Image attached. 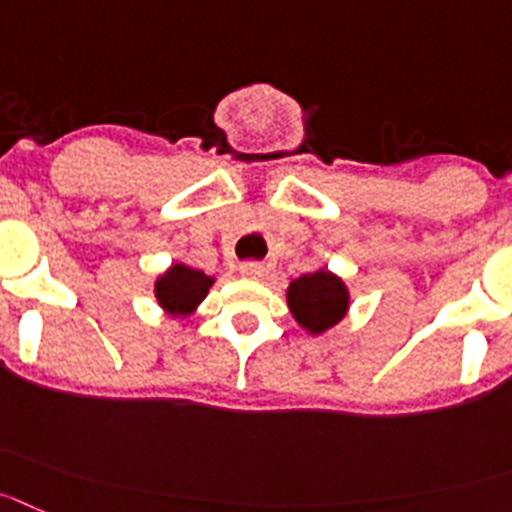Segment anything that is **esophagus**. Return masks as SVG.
I'll return each mask as SVG.
<instances>
[{"instance_id": "1", "label": "esophagus", "mask_w": 512, "mask_h": 512, "mask_svg": "<svg viewBox=\"0 0 512 512\" xmlns=\"http://www.w3.org/2000/svg\"><path fill=\"white\" fill-rule=\"evenodd\" d=\"M241 276H246V279H261L264 276V266L256 264V261H246V264H241Z\"/></svg>"}]
</instances>
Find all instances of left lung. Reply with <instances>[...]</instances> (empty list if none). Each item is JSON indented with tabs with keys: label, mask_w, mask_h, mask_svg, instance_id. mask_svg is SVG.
Instances as JSON below:
<instances>
[{
	"label": "left lung",
	"mask_w": 512,
	"mask_h": 512,
	"mask_svg": "<svg viewBox=\"0 0 512 512\" xmlns=\"http://www.w3.org/2000/svg\"><path fill=\"white\" fill-rule=\"evenodd\" d=\"M286 301L301 329L309 334H324L347 316L349 289L332 271L319 269L291 281Z\"/></svg>",
	"instance_id": "left-lung-1"
}]
</instances>
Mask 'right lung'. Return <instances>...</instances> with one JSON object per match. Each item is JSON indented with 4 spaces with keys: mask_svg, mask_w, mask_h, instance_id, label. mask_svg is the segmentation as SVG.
<instances>
[{
    "mask_svg": "<svg viewBox=\"0 0 512 512\" xmlns=\"http://www.w3.org/2000/svg\"><path fill=\"white\" fill-rule=\"evenodd\" d=\"M213 281L216 279L203 271L186 264H173L163 276L155 279V299L170 316H191L208 296Z\"/></svg>",
    "mask_w": 512,
    "mask_h": 512,
    "instance_id": "1",
    "label": "right lung"
}]
</instances>
